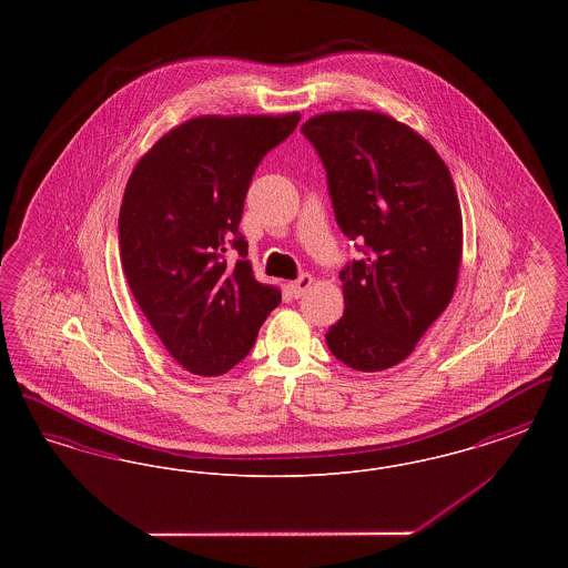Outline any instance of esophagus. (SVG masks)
I'll return each instance as SVG.
<instances>
[{"instance_id": "1", "label": "esophagus", "mask_w": 568, "mask_h": 568, "mask_svg": "<svg viewBox=\"0 0 568 568\" xmlns=\"http://www.w3.org/2000/svg\"><path fill=\"white\" fill-rule=\"evenodd\" d=\"M313 285V276L311 274H302L300 278L296 281H292L287 287H290V292H292V296L300 297L304 296V292L308 290Z\"/></svg>"}]
</instances>
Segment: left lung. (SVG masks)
Instances as JSON below:
<instances>
[{
	"label": "left lung",
	"mask_w": 568,
	"mask_h": 568,
	"mask_svg": "<svg viewBox=\"0 0 568 568\" xmlns=\"http://www.w3.org/2000/svg\"><path fill=\"white\" fill-rule=\"evenodd\" d=\"M302 134L324 162L341 230L366 246L341 271L345 313L325 343L353 371H387L456 292L464 234L454 179L424 135L383 112H322Z\"/></svg>",
	"instance_id": "8db88e82"
}]
</instances>
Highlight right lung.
I'll return each instance as SVG.
<instances>
[{"mask_svg": "<svg viewBox=\"0 0 568 568\" xmlns=\"http://www.w3.org/2000/svg\"><path fill=\"white\" fill-rule=\"evenodd\" d=\"M297 121L300 112L200 114L165 132L130 174L121 268L163 347L193 375L234 368L281 302L244 260L239 223L255 168ZM232 247L242 255L234 265Z\"/></svg>", "mask_w": 568, "mask_h": 568, "instance_id": "1", "label": "right lung"}]
</instances>
